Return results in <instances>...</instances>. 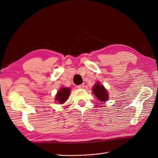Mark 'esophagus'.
Masks as SVG:
<instances>
[{
	"label": "esophagus",
	"mask_w": 158,
	"mask_h": 158,
	"mask_svg": "<svg viewBox=\"0 0 158 158\" xmlns=\"http://www.w3.org/2000/svg\"><path fill=\"white\" fill-rule=\"evenodd\" d=\"M78 88H79V89H83V88L84 87V84H81V85H79L77 86Z\"/></svg>",
	"instance_id": "obj_1"
}]
</instances>
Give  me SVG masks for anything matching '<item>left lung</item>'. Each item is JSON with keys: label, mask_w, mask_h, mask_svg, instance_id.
Wrapping results in <instances>:
<instances>
[{"label": "left lung", "mask_w": 158, "mask_h": 158, "mask_svg": "<svg viewBox=\"0 0 158 158\" xmlns=\"http://www.w3.org/2000/svg\"><path fill=\"white\" fill-rule=\"evenodd\" d=\"M92 89L95 96L97 97L100 102H104L108 100V91L104 85L100 84V82H97L94 87H92Z\"/></svg>", "instance_id": "8db88e82"}]
</instances>
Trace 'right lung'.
Instances as JSON below:
<instances>
[{"mask_svg": "<svg viewBox=\"0 0 158 158\" xmlns=\"http://www.w3.org/2000/svg\"><path fill=\"white\" fill-rule=\"evenodd\" d=\"M71 94V89L69 87H61L60 90L58 91V92L55 97V100L58 103L62 104H64L67 101L69 95Z\"/></svg>", "mask_w": 158, "mask_h": 158, "instance_id": "1", "label": "right lung"}]
</instances>
